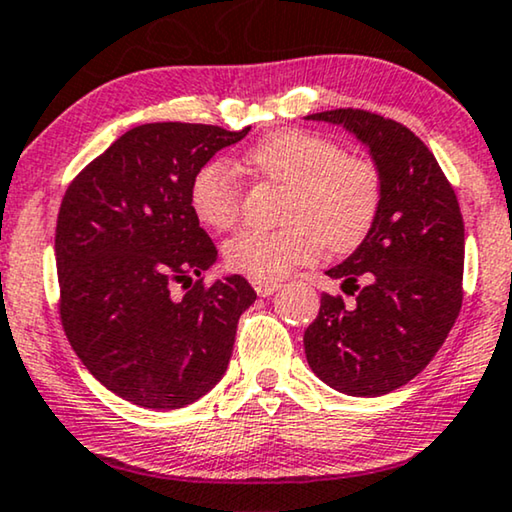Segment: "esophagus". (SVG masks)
<instances>
[{
    "label": "esophagus",
    "mask_w": 512,
    "mask_h": 512,
    "mask_svg": "<svg viewBox=\"0 0 512 512\" xmlns=\"http://www.w3.org/2000/svg\"><path fill=\"white\" fill-rule=\"evenodd\" d=\"M250 283H253L259 297H269L278 290V280H250Z\"/></svg>",
    "instance_id": "1"
}]
</instances>
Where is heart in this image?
I'll return each instance as SVG.
<instances>
[{
	"mask_svg": "<svg viewBox=\"0 0 512 512\" xmlns=\"http://www.w3.org/2000/svg\"><path fill=\"white\" fill-rule=\"evenodd\" d=\"M246 164L262 181L285 187L278 229H243L225 246V264L253 280H276L308 264L325 246L357 248L371 232L383 201L376 162L345 153L341 143L306 129H280L257 141ZM190 206L201 225L232 229L241 218L243 185L222 160L197 169Z\"/></svg>",
	"mask_w": 512,
	"mask_h": 512,
	"instance_id": "b5f03b06",
	"label": "heart"
}]
</instances>
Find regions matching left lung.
I'll return each instance as SVG.
<instances>
[{
  "label": "left lung",
  "mask_w": 512,
  "mask_h": 512,
  "mask_svg": "<svg viewBox=\"0 0 512 512\" xmlns=\"http://www.w3.org/2000/svg\"><path fill=\"white\" fill-rule=\"evenodd\" d=\"M350 129L369 146L383 176L371 232L343 264L327 271L355 294H322L304 334L315 376L350 397H380L427 366L464 299V220L436 157L401 122L364 109L306 115ZM362 279L364 286L358 285Z\"/></svg>",
  "instance_id": "1"
}]
</instances>
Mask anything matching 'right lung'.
Masks as SVG:
<instances>
[{
	"mask_svg": "<svg viewBox=\"0 0 512 512\" xmlns=\"http://www.w3.org/2000/svg\"><path fill=\"white\" fill-rule=\"evenodd\" d=\"M248 132L139 125L64 192L55 227L64 334L85 369L136 406L204 397L225 376L236 325L257 299L243 276L206 283L218 248L190 206L197 169Z\"/></svg>",
	"mask_w": 512,
	"mask_h": 512,
	"instance_id": "1",
	"label": "right lung"
}]
</instances>
